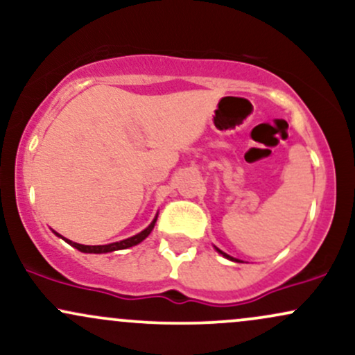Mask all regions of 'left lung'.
Wrapping results in <instances>:
<instances>
[{
	"instance_id": "1",
	"label": "left lung",
	"mask_w": 355,
	"mask_h": 355,
	"mask_svg": "<svg viewBox=\"0 0 355 355\" xmlns=\"http://www.w3.org/2000/svg\"><path fill=\"white\" fill-rule=\"evenodd\" d=\"M217 250H218V248H217ZM218 252H220V254H222V255H223V257H227V259H230V260H235V259H234V257H230V255H227V254H223V252H222V250H218ZM235 262H239V260H235Z\"/></svg>"
}]
</instances>
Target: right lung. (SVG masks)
I'll return each instance as SVG.
<instances>
[{
	"label": "right lung",
	"instance_id": "add662e5",
	"mask_svg": "<svg viewBox=\"0 0 355 355\" xmlns=\"http://www.w3.org/2000/svg\"><path fill=\"white\" fill-rule=\"evenodd\" d=\"M155 222H157V217H155V220L152 223H150L148 227L144 232H140V234L133 235V237L130 239H125L121 240V242H115V243H108V245H81V243H76V242H71V240L64 239V242L70 243L71 247L78 248L80 252H85V254H107V252H113V250H123V248H128V247H133L137 245V243H140L141 240H145L146 237L150 235V232L153 230L155 227ZM58 237H61L60 234H56Z\"/></svg>",
	"mask_w": 355,
	"mask_h": 355
}]
</instances>
